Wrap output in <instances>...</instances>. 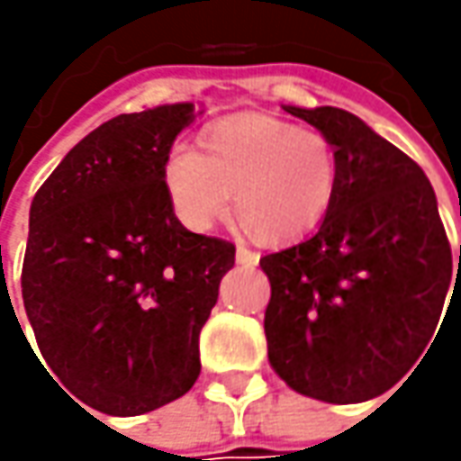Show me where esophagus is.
<instances>
[{
    "label": "esophagus",
    "mask_w": 461,
    "mask_h": 461,
    "mask_svg": "<svg viewBox=\"0 0 461 461\" xmlns=\"http://www.w3.org/2000/svg\"><path fill=\"white\" fill-rule=\"evenodd\" d=\"M236 261H239V264H246V267H254V264H258V254L257 251H251L246 243H239V246H236Z\"/></svg>",
    "instance_id": "obj_1"
}]
</instances>
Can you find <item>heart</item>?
Wrapping results in <instances>:
<instances>
[{
	"instance_id": "obj_1",
	"label": "heart",
	"mask_w": 461,
	"mask_h": 461,
	"mask_svg": "<svg viewBox=\"0 0 461 461\" xmlns=\"http://www.w3.org/2000/svg\"><path fill=\"white\" fill-rule=\"evenodd\" d=\"M164 185L176 218L194 233L225 221L236 200L239 221L257 239L290 240L326 218L339 158L326 135L269 115H240L207 128L203 151L176 143Z\"/></svg>"
}]
</instances>
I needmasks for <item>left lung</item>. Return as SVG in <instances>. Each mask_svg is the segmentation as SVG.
<instances>
[{
  "mask_svg": "<svg viewBox=\"0 0 461 461\" xmlns=\"http://www.w3.org/2000/svg\"><path fill=\"white\" fill-rule=\"evenodd\" d=\"M285 110L330 140L339 186L312 236L258 261L272 285L269 364L300 395L364 402L434 346L452 249L434 186L413 158L346 110Z\"/></svg>",
  "mask_w": 461,
  "mask_h": 461,
  "instance_id": "1",
  "label": "left lung"
}]
</instances>
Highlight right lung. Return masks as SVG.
I'll list each match as a JSON object with an SVG mask.
<instances>
[{
    "label": "right lung",
    "mask_w": 461,
    "mask_h": 461,
    "mask_svg": "<svg viewBox=\"0 0 461 461\" xmlns=\"http://www.w3.org/2000/svg\"><path fill=\"white\" fill-rule=\"evenodd\" d=\"M197 115L176 102L107 120L30 204L27 321L48 375L107 416H140L189 393L200 330L236 261L233 243L186 230L168 203L164 164Z\"/></svg>",
    "instance_id": "add662e5"
}]
</instances>
